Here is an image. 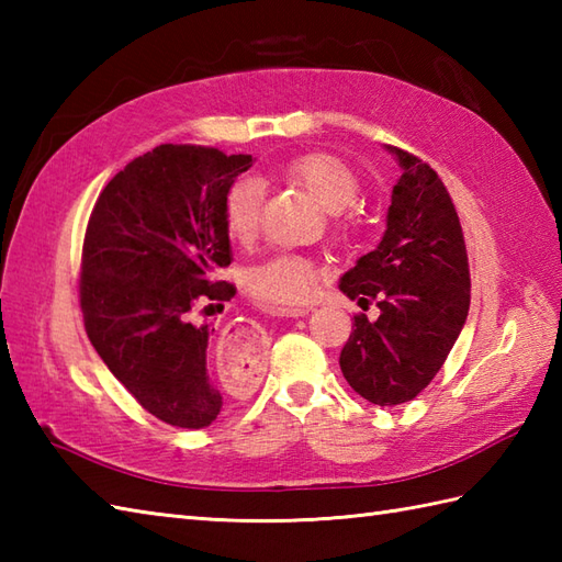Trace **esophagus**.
<instances>
[{"mask_svg": "<svg viewBox=\"0 0 562 562\" xmlns=\"http://www.w3.org/2000/svg\"><path fill=\"white\" fill-rule=\"evenodd\" d=\"M308 312H312V308H308V306H300V308H282L280 314H282V316H294V318H296V316H306Z\"/></svg>", "mask_w": 562, "mask_h": 562, "instance_id": "34e87169", "label": "esophagus"}]
</instances>
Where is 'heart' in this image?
Wrapping results in <instances>:
<instances>
[{"mask_svg":"<svg viewBox=\"0 0 562 562\" xmlns=\"http://www.w3.org/2000/svg\"><path fill=\"white\" fill-rule=\"evenodd\" d=\"M282 176L306 190L321 207L330 212L328 229L338 244H350L357 236L352 205L362 193L357 173L342 159L328 151H308L282 166ZM262 186L250 176L238 178L226 190L222 220L234 241L250 244L260 232ZM324 270L314 258L278 254L248 270V292L272 308H294L312 300Z\"/></svg>","mask_w":562,"mask_h":562,"instance_id":"1","label":"heart"}]
</instances>
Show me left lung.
<instances>
[{"label":"left lung","mask_w":562,"mask_h":562,"mask_svg":"<svg viewBox=\"0 0 562 562\" xmlns=\"http://www.w3.org/2000/svg\"><path fill=\"white\" fill-rule=\"evenodd\" d=\"M403 173L393 186L386 234L342 274L340 290L376 321L355 314L340 352L348 384L374 405L413 401L445 364L469 316L471 272L457 207L437 171L389 147Z\"/></svg>","instance_id":"1"}]
</instances>
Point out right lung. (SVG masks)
<instances>
[{
    "label": "right lung",
    "instance_id": "obj_1",
    "mask_svg": "<svg viewBox=\"0 0 562 562\" xmlns=\"http://www.w3.org/2000/svg\"><path fill=\"white\" fill-rule=\"evenodd\" d=\"M250 154L159 145L117 171L91 210L81 246L83 328L113 376L161 423L202 429L222 393L207 372L210 324L195 314L236 294L224 195ZM248 367V364H246Z\"/></svg>",
    "mask_w": 562,
    "mask_h": 562
}]
</instances>
